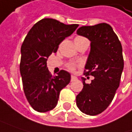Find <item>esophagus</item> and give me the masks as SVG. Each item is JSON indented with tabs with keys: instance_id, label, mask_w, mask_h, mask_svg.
I'll use <instances>...</instances> for the list:
<instances>
[{
	"instance_id": "34e87169",
	"label": "esophagus",
	"mask_w": 132,
	"mask_h": 132,
	"mask_svg": "<svg viewBox=\"0 0 132 132\" xmlns=\"http://www.w3.org/2000/svg\"><path fill=\"white\" fill-rule=\"evenodd\" d=\"M77 79V77H75V76H73V75H72V76H71V82H72V81H74V80H76Z\"/></svg>"
}]
</instances>
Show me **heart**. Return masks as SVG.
Listing matches in <instances>:
<instances>
[{"instance_id":"heart-1","label":"heart","mask_w":132,"mask_h":132,"mask_svg":"<svg viewBox=\"0 0 132 132\" xmlns=\"http://www.w3.org/2000/svg\"><path fill=\"white\" fill-rule=\"evenodd\" d=\"M77 38H80V37H77ZM76 38V39H77ZM68 70H70L71 71H74L76 70V64H73V63H70L68 64Z\"/></svg>"}]
</instances>
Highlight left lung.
<instances>
[{"mask_svg": "<svg viewBox=\"0 0 132 132\" xmlns=\"http://www.w3.org/2000/svg\"><path fill=\"white\" fill-rule=\"evenodd\" d=\"M77 34L91 41L84 75L95 78L88 84L82 77L83 88L77 95L76 103L82 113L95 116L108 108L119 86L124 67L122 48L112 27L107 23L82 26Z\"/></svg>", "mask_w": 132, "mask_h": 132, "instance_id": "1", "label": "left lung"}]
</instances>
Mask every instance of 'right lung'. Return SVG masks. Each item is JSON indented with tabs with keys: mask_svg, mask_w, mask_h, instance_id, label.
<instances>
[{
	"mask_svg": "<svg viewBox=\"0 0 132 132\" xmlns=\"http://www.w3.org/2000/svg\"><path fill=\"white\" fill-rule=\"evenodd\" d=\"M79 24H65L53 19H43L28 31L21 47L20 73L25 97L37 112L51 110L57 105L61 90L71 80V74L61 70L52 76L46 61L55 53L65 37Z\"/></svg>",
	"mask_w": 132,
	"mask_h": 132,
	"instance_id": "1",
	"label": "right lung"
}]
</instances>
